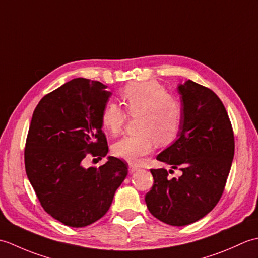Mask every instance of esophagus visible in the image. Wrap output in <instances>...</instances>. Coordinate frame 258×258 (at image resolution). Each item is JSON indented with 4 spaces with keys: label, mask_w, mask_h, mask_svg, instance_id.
Here are the masks:
<instances>
[{
    "label": "esophagus",
    "mask_w": 258,
    "mask_h": 258,
    "mask_svg": "<svg viewBox=\"0 0 258 258\" xmlns=\"http://www.w3.org/2000/svg\"><path fill=\"white\" fill-rule=\"evenodd\" d=\"M139 169H140V167L135 166V165H132V164H130V165H128V172H130L131 174H133V173H135V172H138Z\"/></svg>",
    "instance_id": "1"
}]
</instances>
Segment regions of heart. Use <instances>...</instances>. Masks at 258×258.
Segmentation results:
<instances>
[{"mask_svg":"<svg viewBox=\"0 0 258 258\" xmlns=\"http://www.w3.org/2000/svg\"><path fill=\"white\" fill-rule=\"evenodd\" d=\"M130 116L138 117L139 134L125 136L112 147L113 154L130 163H138L153 151L155 143L168 145L176 140L182 126V107L176 97L168 94L156 81L132 82L120 92ZM109 133L122 132L127 114L116 103H107L101 115Z\"/></svg>","mask_w":258,"mask_h":258,"instance_id":"b5f03b06","label":"heart"}]
</instances>
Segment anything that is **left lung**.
Masks as SVG:
<instances>
[{
  "label": "left lung",
  "mask_w": 258,
  "mask_h": 258,
  "mask_svg": "<svg viewBox=\"0 0 258 258\" xmlns=\"http://www.w3.org/2000/svg\"><path fill=\"white\" fill-rule=\"evenodd\" d=\"M178 92L182 95L179 138L156 160L179 169L182 175L169 178L165 168H151L154 183L145 195L152 215L173 226L199 221L216 206L235 150L231 119L220 97L190 80L179 85Z\"/></svg>",
  "instance_id": "1"
}]
</instances>
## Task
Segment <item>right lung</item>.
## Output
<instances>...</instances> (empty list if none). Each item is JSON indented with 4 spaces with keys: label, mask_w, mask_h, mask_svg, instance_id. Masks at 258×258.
<instances>
[{
    "label": "right lung",
    "mask_w": 258,
    "mask_h": 258,
    "mask_svg": "<svg viewBox=\"0 0 258 258\" xmlns=\"http://www.w3.org/2000/svg\"><path fill=\"white\" fill-rule=\"evenodd\" d=\"M98 81L74 79L48 93L33 112L24 149L25 171L42 207L71 227H84L105 215L127 175L116 157L100 167L86 157L107 154L101 115L111 92Z\"/></svg>",
    "instance_id": "right-lung-1"
}]
</instances>
